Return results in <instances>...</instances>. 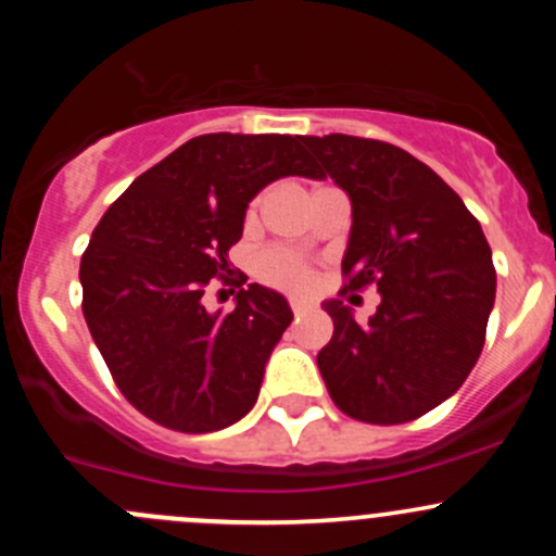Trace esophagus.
I'll return each instance as SVG.
<instances>
[{"label": "esophagus", "instance_id": "obj_1", "mask_svg": "<svg viewBox=\"0 0 556 556\" xmlns=\"http://www.w3.org/2000/svg\"><path fill=\"white\" fill-rule=\"evenodd\" d=\"M290 309H293V314H306L309 312V304L301 299H290Z\"/></svg>", "mask_w": 556, "mask_h": 556}]
</instances>
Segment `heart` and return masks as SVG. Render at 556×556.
Here are the masks:
<instances>
[{
    "instance_id": "b5f03b06",
    "label": "heart",
    "mask_w": 556,
    "mask_h": 556,
    "mask_svg": "<svg viewBox=\"0 0 556 556\" xmlns=\"http://www.w3.org/2000/svg\"><path fill=\"white\" fill-rule=\"evenodd\" d=\"M255 206H257V201H252L250 215L255 212ZM255 271L263 282L277 285V288H288V290L304 288V285L312 279L309 263L290 250L261 252V255H257V263H255Z\"/></svg>"
}]
</instances>
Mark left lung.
Listing matches in <instances>:
<instances>
[{"label": "left lung", "instance_id": "obj_1", "mask_svg": "<svg viewBox=\"0 0 556 556\" xmlns=\"http://www.w3.org/2000/svg\"><path fill=\"white\" fill-rule=\"evenodd\" d=\"M352 204L341 268L350 290L377 285L382 304L361 325L325 301L333 339L317 366L352 419L401 425L444 403L468 379L495 304V266L479 220L430 166L395 144L304 137Z\"/></svg>", "mask_w": 556, "mask_h": 556}]
</instances>
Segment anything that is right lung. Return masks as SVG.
Masks as SVG:
<instances>
[{
	"mask_svg": "<svg viewBox=\"0 0 556 556\" xmlns=\"http://www.w3.org/2000/svg\"><path fill=\"white\" fill-rule=\"evenodd\" d=\"M279 177H323L301 137H195L128 185L83 252L88 330L128 403L164 428L212 433L255 406L288 299L252 282L223 314L201 295Z\"/></svg>",
	"mask_w": 556,
	"mask_h": 556,
	"instance_id": "obj_1",
	"label": "right lung"
}]
</instances>
